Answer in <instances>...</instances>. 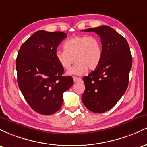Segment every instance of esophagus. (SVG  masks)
<instances>
[{
    "label": "esophagus",
    "instance_id": "1",
    "mask_svg": "<svg viewBox=\"0 0 147 147\" xmlns=\"http://www.w3.org/2000/svg\"><path fill=\"white\" fill-rule=\"evenodd\" d=\"M73 80L75 83H78L79 82H82V79L79 78V77H73Z\"/></svg>",
    "mask_w": 147,
    "mask_h": 147
}]
</instances>
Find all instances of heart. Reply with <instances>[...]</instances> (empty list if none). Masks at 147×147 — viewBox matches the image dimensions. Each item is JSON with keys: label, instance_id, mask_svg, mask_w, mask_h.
Here are the masks:
<instances>
[{"label": "heart", "instance_id": "heart-1", "mask_svg": "<svg viewBox=\"0 0 147 147\" xmlns=\"http://www.w3.org/2000/svg\"><path fill=\"white\" fill-rule=\"evenodd\" d=\"M63 50H57L55 53L57 61L62 68L69 70L74 61L77 62L75 66L68 72L69 75H83L88 69L95 70L102 59V45L97 36L87 35L73 36L65 41Z\"/></svg>", "mask_w": 147, "mask_h": 147}]
</instances>
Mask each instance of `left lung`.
Returning a JSON list of instances; mask_svg holds the SVG:
<instances>
[{
	"label": "left lung",
	"mask_w": 147,
	"mask_h": 147,
	"mask_svg": "<svg viewBox=\"0 0 147 147\" xmlns=\"http://www.w3.org/2000/svg\"><path fill=\"white\" fill-rule=\"evenodd\" d=\"M100 36L103 56L99 67L83 77L85 91L82 102L89 111L102 113L109 111L122 97L129 85L132 56L129 43L107 25L89 28Z\"/></svg>",
	"instance_id": "1"
}]
</instances>
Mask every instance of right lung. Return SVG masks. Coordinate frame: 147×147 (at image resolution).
Here are the masks:
<instances>
[{"label":"right lung","instance_id":"obj_1","mask_svg":"<svg viewBox=\"0 0 147 147\" xmlns=\"http://www.w3.org/2000/svg\"><path fill=\"white\" fill-rule=\"evenodd\" d=\"M66 36L62 32L39 30L18 50L16 61L18 87L30 107L41 115L59 110L63 92L73 85L71 76H63V68L55 56Z\"/></svg>","mask_w":147,"mask_h":147}]
</instances>
